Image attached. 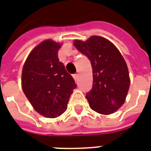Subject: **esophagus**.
Segmentation results:
<instances>
[{"instance_id": "esophagus-1", "label": "esophagus", "mask_w": 151, "mask_h": 151, "mask_svg": "<svg viewBox=\"0 0 151 151\" xmlns=\"http://www.w3.org/2000/svg\"><path fill=\"white\" fill-rule=\"evenodd\" d=\"M73 78H74V80H76V81H77V80H78V75L77 74L73 75Z\"/></svg>"}]
</instances>
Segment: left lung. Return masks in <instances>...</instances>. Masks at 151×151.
I'll use <instances>...</instances> for the list:
<instances>
[{
	"label": "left lung",
	"instance_id": "8db88e82",
	"mask_svg": "<svg viewBox=\"0 0 151 151\" xmlns=\"http://www.w3.org/2000/svg\"><path fill=\"white\" fill-rule=\"evenodd\" d=\"M73 43L92 64L93 86L86 95L90 108L102 115L115 113L125 103L130 85L123 56L113 42L101 36L75 39Z\"/></svg>",
	"mask_w": 151,
	"mask_h": 151
}]
</instances>
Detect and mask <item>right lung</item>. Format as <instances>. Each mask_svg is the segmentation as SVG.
<instances>
[{
  "label": "right lung",
  "instance_id": "add662e5",
  "mask_svg": "<svg viewBox=\"0 0 151 151\" xmlns=\"http://www.w3.org/2000/svg\"><path fill=\"white\" fill-rule=\"evenodd\" d=\"M62 42L42 41L27 56L22 72V88L32 107L47 118L64 113L73 89L74 79L59 62Z\"/></svg>",
  "mask_w": 151,
  "mask_h": 151
}]
</instances>
